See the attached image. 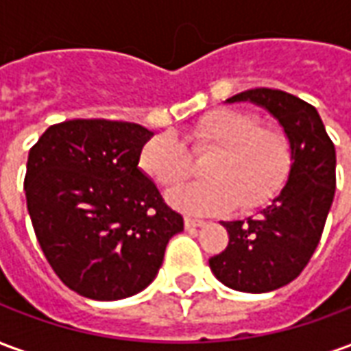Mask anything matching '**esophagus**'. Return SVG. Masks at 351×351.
<instances>
[{
    "mask_svg": "<svg viewBox=\"0 0 351 351\" xmlns=\"http://www.w3.org/2000/svg\"><path fill=\"white\" fill-rule=\"evenodd\" d=\"M205 223H206L205 220H199V218H190V216H186V218H184V226H186L188 229L203 228Z\"/></svg>",
    "mask_w": 351,
    "mask_h": 351,
    "instance_id": "obj_1",
    "label": "esophagus"
}]
</instances>
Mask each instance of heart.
<instances>
[{
    "label": "heart",
    "instance_id": "1",
    "mask_svg": "<svg viewBox=\"0 0 351 351\" xmlns=\"http://www.w3.org/2000/svg\"><path fill=\"white\" fill-rule=\"evenodd\" d=\"M185 145L171 131L146 141L138 165L161 188H176L193 173V156L210 158L206 180L173 191L169 201L197 214L228 213L233 206L250 213L278 195L284 188L293 152L291 143L276 125H259L252 112L233 107L208 110L184 135Z\"/></svg>",
    "mask_w": 351,
    "mask_h": 351
}]
</instances>
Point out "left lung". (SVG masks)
Returning a JSON list of instances; mask_svg holds the SVG:
<instances>
[{
	"mask_svg": "<svg viewBox=\"0 0 351 351\" xmlns=\"http://www.w3.org/2000/svg\"><path fill=\"white\" fill-rule=\"evenodd\" d=\"M228 101H252L267 108L282 123L293 152L278 197L259 216L223 221L228 248L208 259L221 284L265 293L297 278L316 250L335 197L337 154L316 108L291 93L254 88Z\"/></svg>",
	"mask_w": 351,
	"mask_h": 351,
	"instance_id": "left-lung-1",
	"label": "left lung"
}]
</instances>
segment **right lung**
Segmentation results:
<instances>
[{"instance_id":"obj_1","label":"right lung","mask_w":351,"mask_h":351,"mask_svg":"<svg viewBox=\"0 0 351 351\" xmlns=\"http://www.w3.org/2000/svg\"><path fill=\"white\" fill-rule=\"evenodd\" d=\"M152 131L105 118L54 123L29 148L27 213L45 258L65 286L116 301L160 271L182 216L138 169Z\"/></svg>"}]
</instances>
